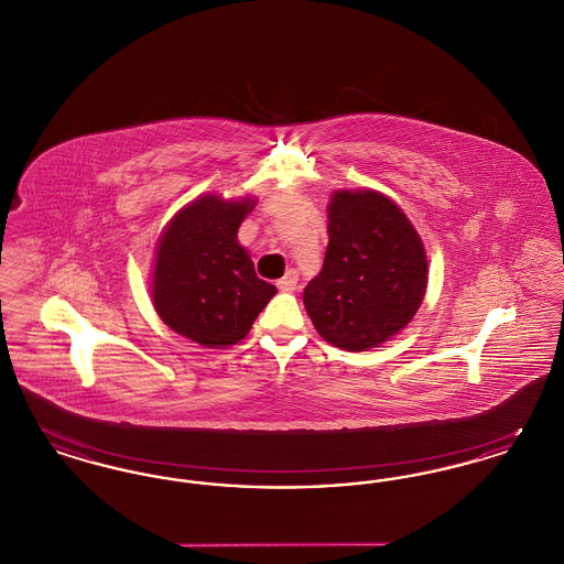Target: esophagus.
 <instances>
[{
	"label": "esophagus",
	"mask_w": 564,
	"mask_h": 564,
	"mask_svg": "<svg viewBox=\"0 0 564 564\" xmlns=\"http://www.w3.org/2000/svg\"><path fill=\"white\" fill-rule=\"evenodd\" d=\"M276 285H279V290H283V292H294L295 288H297V272H295V270H288L285 276L279 279Z\"/></svg>",
	"instance_id": "esophagus-1"
}]
</instances>
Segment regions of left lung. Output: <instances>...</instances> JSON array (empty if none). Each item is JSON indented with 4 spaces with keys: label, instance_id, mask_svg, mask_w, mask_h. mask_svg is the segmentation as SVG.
<instances>
[{
    "label": "left lung",
    "instance_id": "left-lung-1",
    "mask_svg": "<svg viewBox=\"0 0 564 564\" xmlns=\"http://www.w3.org/2000/svg\"><path fill=\"white\" fill-rule=\"evenodd\" d=\"M323 269L304 306L325 343L359 352L414 319L430 281L427 251L402 207L378 189H336L327 205Z\"/></svg>",
    "mask_w": 564,
    "mask_h": 564
}]
</instances>
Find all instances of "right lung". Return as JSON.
Segmentation results:
<instances>
[{"label": "right lung", "mask_w": 564, "mask_h": 564, "mask_svg": "<svg viewBox=\"0 0 564 564\" xmlns=\"http://www.w3.org/2000/svg\"><path fill=\"white\" fill-rule=\"evenodd\" d=\"M253 207V196L200 194L171 217L156 242L150 279L154 311L200 347L237 345L276 294L256 274L237 237Z\"/></svg>", "instance_id": "obj_1"}]
</instances>
